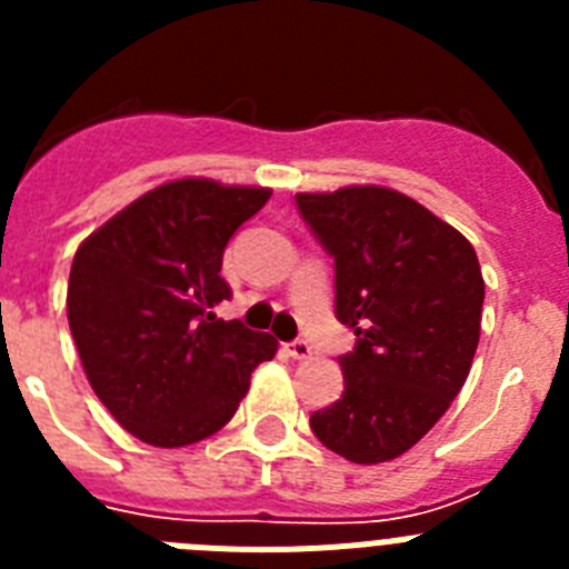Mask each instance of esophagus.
<instances>
[{
    "mask_svg": "<svg viewBox=\"0 0 569 569\" xmlns=\"http://www.w3.org/2000/svg\"><path fill=\"white\" fill-rule=\"evenodd\" d=\"M288 353L293 356V359H310V356H313V347H310L308 339H293L288 341Z\"/></svg>",
    "mask_w": 569,
    "mask_h": 569,
    "instance_id": "34e87169",
    "label": "esophagus"
}]
</instances>
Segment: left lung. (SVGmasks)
<instances>
[{
	"label": "left lung",
	"mask_w": 569,
	"mask_h": 569,
	"mask_svg": "<svg viewBox=\"0 0 569 569\" xmlns=\"http://www.w3.org/2000/svg\"><path fill=\"white\" fill-rule=\"evenodd\" d=\"M296 208L333 256L336 319L356 333V347L339 359L345 393L316 410L310 427L347 461H390L465 387L485 305L479 256L399 190L296 193Z\"/></svg>",
	"instance_id": "left-lung-1"
}]
</instances>
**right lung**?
Returning a JSON list of instances; mask_svg holds the SVG:
<instances>
[{"label":"right lung","mask_w":569,"mask_h":569,"mask_svg":"<svg viewBox=\"0 0 569 569\" xmlns=\"http://www.w3.org/2000/svg\"><path fill=\"white\" fill-rule=\"evenodd\" d=\"M268 199V188L176 179L79 244L70 333L93 393L136 439H208L233 419L250 373L276 356L273 336L213 313L230 299L219 276L230 236Z\"/></svg>","instance_id":"right-lung-1"}]
</instances>
